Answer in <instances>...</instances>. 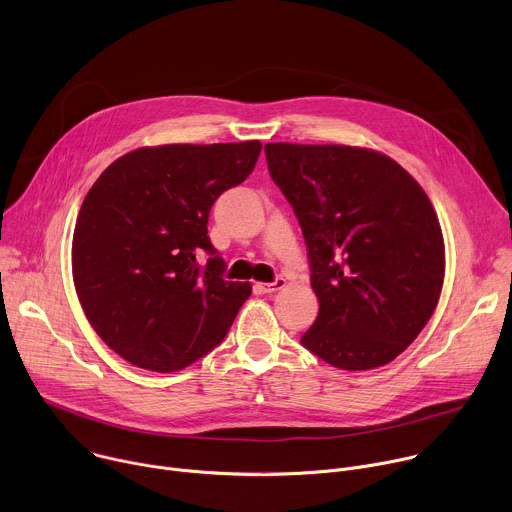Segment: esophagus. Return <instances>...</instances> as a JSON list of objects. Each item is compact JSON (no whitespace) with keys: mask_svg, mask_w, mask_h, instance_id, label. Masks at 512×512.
Returning a JSON list of instances; mask_svg holds the SVG:
<instances>
[{"mask_svg":"<svg viewBox=\"0 0 512 512\" xmlns=\"http://www.w3.org/2000/svg\"><path fill=\"white\" fill-rule=\"evenodd\" d=\"M285 279L283 277H275L271 283H255V289L259 291V294H273V291L285 287Z\"/></svg>","mask_w":512,"mask_h":512,"instance_id":"34e87169","label":"esophagus"}]
</instances>
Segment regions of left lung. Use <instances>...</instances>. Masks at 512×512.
Masks as SVG:
<instances>
[{
  "mask_svg": "<svg viewBox=\"0 0 512 512\" xmlns=\"http://www.w3.org/2000/svg\"><path fill=\"white\" fill-rule=\"evenodd\" d=\"M294 208L320 312L302 344L342 371L391 362L423 330L444 283V237L423 188L350 145L267 143Z\"/></svg>",
  "mask_w": 512,
  "mask_h": 512,
  "instance_id": "obj_1",
  "label": "left lung"
}]
</instances>
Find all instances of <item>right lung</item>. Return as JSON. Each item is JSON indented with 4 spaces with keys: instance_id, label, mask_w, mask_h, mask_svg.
<instances>
[{
    "instance_id": "right-lung-1",
    "label": "right lung",
    "mask_w": 512,
    "mask_h": 512,
    "mask_svg": "<svg viewBox=\"0 0 512 512\" xmlns=\"http://www.w3.org/2000/svg\"><path fill=\"white\" fill-rule=\"evenodd\" d=\"M261 148H141L115 160L89 190L72 237L75 287L95 332L135 367H190L225 340L251 296L249 283L225 279L208 214L247 180Z\"/></svg>"
}]
</instances>
